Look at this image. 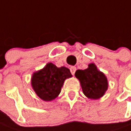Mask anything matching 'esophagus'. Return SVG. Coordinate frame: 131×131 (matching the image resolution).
Segmentation results:
<instances>
[{
    "mask_svg": "<svg viewBox=\"0 0 131 131\" xmlns=\"http://www.w3.org/2000/svg\"><path fill=\"white\" fill-rule=\"evenodd\" d=\"M75 71H76V67H74V66H72V67H70V71H71V74L72 75L75 74Z\"/></svg>",
    "mask_w": 131,
    "mask_h": 131,
    "instance_id": "esophagus-1",
    "label": "esophagus"
}]
</instances>
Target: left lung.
I'll list each match as a JSON object with an SVG mask.
<instances>
[{
	"mask_svg": "<svg viewBox=\"0 0 131 131\" xmlns=\"http://www.w3.org/2000/svg\"><path fill=\"white\" fill-rule=\"evenodd\" d=\"M75 76L79 80L84 94L88 98L100 99L108 89L106 77L97 69L94 63L89 64L84 70H77Z\"/></svg>",
	"mask_w": 131,
	"mask_h": 131,
	"instance_id": "8db88e82",
	"label": "left lung"
}]
</instances>
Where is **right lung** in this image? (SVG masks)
Returning <instances> with one entry per match:
<instances>
[{
	"instance_id": "obj_1",
	"label": "right lung",
	"mask_w": 131,
	"mask_h": 131,
	"mask_svg": "<svg viewBox=\"0 0 131 131\" xmlns=\"http://www.w3.org/2000/svg\"><path fill=\"white\" fill-rule=\"evenodd\" d=\"M71 77L68 68H58L49 62L43 69L34 73L31 83L37 95L44 101L49 102L58 96L64 80Z\"/></svg>"
}]
</instances>
